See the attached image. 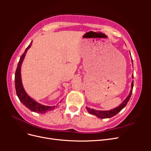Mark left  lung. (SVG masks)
Listing matches in <instances>:
<instances>
[{
    "label": "left lung",
    "mask_w": 151,
    "mask_h": 151,
    "mask_svg": "<svg viewBox=\"0 0 151 151\" xmlns=\"http://www.w3.org/2000/svg\"><path fill=\"white\" fill-rule=\"evenodd\" d=\"M132 62H133L132 59ZM133 63V62H132ZM132 78H134V76L132 75ZM133 87H134V81H132V84H131V90L129 94V96L126 98V99L123 101L120 105H119L118 107L114 108L113 109H110V110H107V111H100V110H96V109L90 108L88 107H86L87 110L90 114H92L95 116H96L98 118H109L116 115L117 113H119L123 108H124L127 105V103L129 102V99L131 97V95L132 93V90H133Z\"/></svg>",
    "instance_id": "left-lung-1"
}]
</instances>
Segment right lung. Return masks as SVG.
Instances as JSON below:
<instances>
[{"mask_svg":"<svg viewBox=\"0 0 151 151\" xmlns=\"http://www.w3.org/2000/svg\"><path fill=\"white\" fill-rule=\"evenodd\" d=\"M31 42L29 44V46L26 48L24 53L22 55L19 61L18 62L17 67L16 68V70L15 72V88L16 94L18 98L20 100V101L23 104L24 106L30 109L31 111L36 112L38 113H45L48 111L53 110V109L56 108L57 106H48L43 105L38 102H36L34 99L31 98L26 93V91L23 88V86L22 84V80H21V67L22 63L24 60V58L28 50L31 47L32 45Z\"/></svg>","mask_w":151,"mask_h":151,"instance_id":"obj_1","label":"right lung"}]
</instances>
